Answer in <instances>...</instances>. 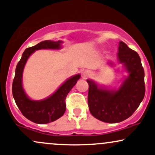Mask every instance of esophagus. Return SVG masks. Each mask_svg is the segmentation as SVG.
Returning a JSON list of instances; mask_svg holds the SVG:
<instances>
[{"instance_id":"1","label":"esophagus","mask_w":155,"mask_h":155,"mask_svg":"<svg viewBox=\"0 0 155 155\" xmlns=\"http://www.w3.org/2000/svg\"><path fill=\"white\" fill-rule=\"evenodd\" d=\"M83 76L85 78H87L91 76V72L88 70H86V71H85L83 72Z\"/></svg>"}]
</instances>
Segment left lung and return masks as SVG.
Returning <instances> with one entry per match:
<instances>
[{"instance_id": "left-lung-1", "label": "left lung", "mask_w": 155, "mask_h": 155, "mask_svg": "<svg viewBox=\"0 0 155 155\" xmlns=\"http://www.w3.org/2000/svg\"><path fill=\"white\" fill-rule=\"evenodd\" d=\"M118 59L129 72L118 90L103 88L91 80H87L90 112L97 119L106 123H118L130 117L145 94L144 71L138 53L120 41Z\"/></svg>"}]
</instances>
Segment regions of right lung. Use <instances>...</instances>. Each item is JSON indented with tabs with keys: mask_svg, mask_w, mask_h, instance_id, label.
Listing matches in <instances>:
<instances>
[{
	"mask_svg": "<svg viewBox=\"0 0 155 155\" xmlns=\"http://www.w3.org/2000/svg\"><path fill=\"white\" fill-rule=\"evenodd\" d=\"M61 41H43L34 47H28L24 51L17 64L16 73L13 81L12 93L15 102L24 115L36 124H45L52 122L63 116L66 110L65 98L68 93L81 78L78 74L69 78L52 95L41 101H33L25 93L22 85V75L26 61L36 50L42 49H59Z\"/></svg>",
	"mask_w": 155,
	"mask_h": 155,
	"instance_id": "right-lung-1",
	"label": "right lung"
}]
</instances>
